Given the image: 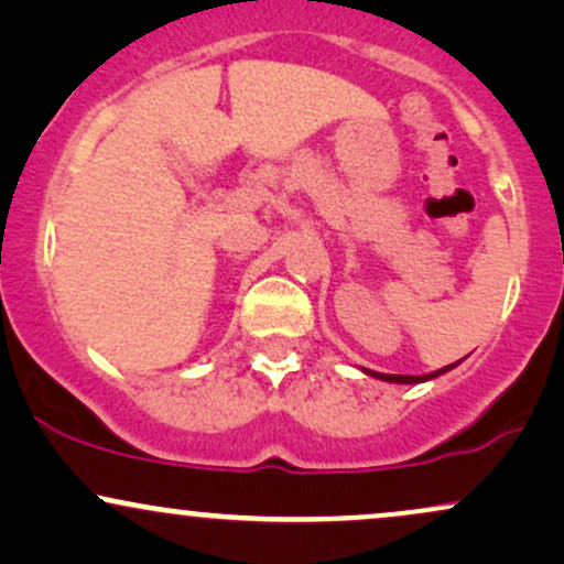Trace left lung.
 Wrapping results in <instances>:
<instances>
[{"label":"left lung","mask_w":564,"mask_h":564,"mask_svg":"<svg viewBox=\"0 0 564 564\" xmlns=\"http://www.w3.org/2000/svg\"><path fill=\"white\" fill-rule=\"evenodd\" d=\"M453 366H456V364H451V366L440 368V371L424 373V377H403V373H379V371H366V373H368V377H377V379H384V381H394V384H419V381H426V379H435V377H440V373L451 371V368H453Z\"/></svg>","instance_id":"obj_1"}]
</instances>
